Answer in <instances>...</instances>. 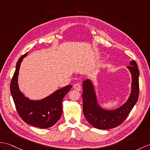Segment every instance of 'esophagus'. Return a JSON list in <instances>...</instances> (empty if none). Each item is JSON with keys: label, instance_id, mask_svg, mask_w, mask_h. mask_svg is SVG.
<instances>
[{"label": "esophagus", "instance_id": "1", "mask_svg": "<svg viewBox=\"0 0 150 150\" xmlns=\"http://www.w3.org/2000/svg\"><path fill=\"white\" fill-rule=\"evenodd\" d=\"M74 88H75V89L77 90V91H81L82 89V87H81V85L79 83H76L74 85Z\"/></svg>", "mask_w": 150, "mask_h": 150}]
</instances>
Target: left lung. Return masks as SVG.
<instances>
[{
	"label": "left lung",
	"mask_w": 150,
	"mask_h": 150,
	"mask_svg": "<svg viewBox=\"0 0 150 150\" xmlns=\"http://www.w3.org/2000/svg\"><path fill=\"white\" fill-rule=\"evenodd\" d=\"M127 67L132 74V91L124 105L112 110H104L97 102L93 83L89 80L83 82V112L87 121L96 128L110 129L119 126L127 117L137 102L139 93V71L137 63L132 60Z\"/></svg>",
	"instance_id": "obj_1"
}]
</instances>
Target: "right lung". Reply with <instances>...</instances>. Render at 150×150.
Instances as JSON below:
<instances>
[{
	"mask_svg": "<svg viewBox=\"0 0 150 150\" xmlns=\"http://www.w3.org/2000/svg\"><path fill=\"white\" fill-rule=\"evenodd\" d=\"M27 53L21 56L17 61L15 71L10 84V91L17 112L26 123L38 128H49L60 119L62 112V99L72 86L68 85L59 89L41 100L33 101L26 98L20 91L18 86L20 67Z\"/></svg>",
	"mask_w": 150,
	"mask_h": 150,
	"instance_id": "add662e5",
	"label": "right lung"
}]
</instances>
